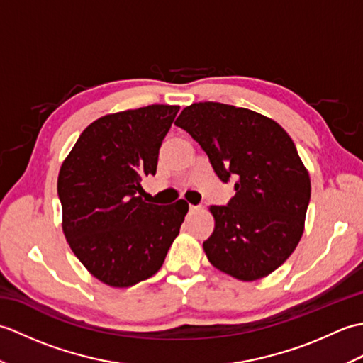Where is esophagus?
Returning a JSON list of instances; mask_svg holds the SVG:
<instances>
[{
  "instance_id": "obj_1",
  "label": "esophagus",
  "mask_w": 363,
  "mask_h": 363,
  "mask_svg": "<svg viewBox=\"0 0 363 363\" xmlns=\"http://www.w3.org/2000/svg\"><path fill=\"white\" fill-rule=\"evenodd\" d=\"M190 211H196V209H201V206H195V204H189Z\"/></svg>"
}]
</instances>
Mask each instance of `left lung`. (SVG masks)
<instances>
[{
	"label": "left lung",
	"mask_w": 363,
	"mask_h": 363,
	"mask_svg": "<svg viewBox=\"0 0 363 363\" xmlns=\"http://www.w3.org/2000/svg\"><path fill=\"white\" fill-rule=\"evenodd\" d=\"M199 143L221 182L234 181L226 206H211L212 235L203 243L211 264L256 281L295 251L311 201L309 173L290 135L264 115L223 103H195L177 117Z\"/></svg>",
	"instance_id": "obj_1"
}]
</instances>
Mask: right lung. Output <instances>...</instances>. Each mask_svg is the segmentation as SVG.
Listing matches in <instances>:
<instances>
[{"label": "right lung", "instance_id": "right-lung-1", "mask_svg": "<svg viewBox=\"0 0 363 363\" xmlns=\"http://www.w3.org/2000/svg\"><path fill=\"white\" fill-rule=\"evenodd\" d=\"M179 106L152 104L98 118L60 167L64 234L82 265L112 287L159 272L189 204L146 203L142 181L156 174L160 145Z\"/></svg>", "mask_w": 363, "mask_h": 363}]
</instances>
